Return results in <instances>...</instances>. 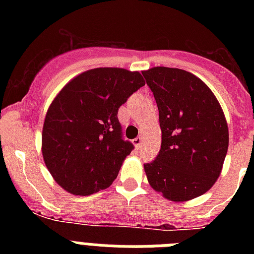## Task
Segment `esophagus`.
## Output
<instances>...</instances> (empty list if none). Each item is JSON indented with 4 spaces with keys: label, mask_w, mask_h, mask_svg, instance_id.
<instances>
[{
    "label": "esophagus",
    "mask_w": 254,
    "mask_h": 254,
    "mask_svg": "<svg viewBox=\"0 0 254 254\" xmlns=\"http://www.w3.org/2000/svg\"><path fill=\"white\" fill-rule=\"evenodd\" d=\"M142 141H143L142 136H138V137H136V138H134V140H133V145L138 149V147H140L141 145H142Z\"/></svg>",
    "instance_id": "obj_1"
}]
</instances>
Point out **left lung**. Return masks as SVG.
Returning a JSON list of instances; mask_svg holds the SVG:
<instances>
[{"instance_id":"left-lung-1","label":"left lung","mask_w":254,"mask_h":254,"mask_svg":"<svg viewBox=\"0 0 254 254\" xmlns=\"http://www.w3.org/2000/svg\"><path fill=\"white\" fill-rule=\"evenodd\" d=\"M159 109L161 147L146 163L147 181L170 201L206 193L219 178L229 146L225 116L207 85L185 69L142 72Z\"/></svg>"}]
</instances>
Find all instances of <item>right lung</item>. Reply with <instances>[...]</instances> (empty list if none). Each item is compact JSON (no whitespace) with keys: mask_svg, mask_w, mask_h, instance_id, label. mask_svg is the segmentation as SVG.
Masks as SVG:
<instances>
[{"mask_svg":"<svg viewBox=\"0 0 254 254\" xmlns=\"http://www.w3.org/2000/svg\"><path fill=\"white\" fill-rule=\"evenodd\" d=\"M143 85L140 72L104 67L76 76L56 96L44 121L42 152L64 190L86 196L113 183L134 149L123 138L118 109Z\"/></svg>","mask_w":254,"mask_h":254,"instance_id":"add662e5","label":"right lung"}]
</instances>
